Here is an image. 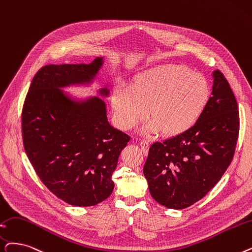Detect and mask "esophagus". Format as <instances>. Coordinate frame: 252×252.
Masks as SVG:
<instances>
[{"label":"esophagus","instance_id":"obj_1","mask_svg":"<svg viewBox=\"0 0 252 252\" xmlns=\"http://www.w3.org/2000/svg\"><path fill=\"white\" fill-rule=\"evenodd\" d=\"M140 147H141L142 151H143L144 153H147L148 148H149V142L146 141V140H141V142H140Z\"/></svg>","mask_w":252,"mask_h":252}]
</instances>
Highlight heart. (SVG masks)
<instances>
[{
    "label": "heart",
    "mask_w": 252,
    "mask_h": 252,
    "mask_svg": "<svg viewBox=\"0 0 252 252\" xmlns=\"http://www.w3.org/2000/svg\"><path fill=\"white\" fill-rule=\"evenodd\" d=\"M210 96V85L202 74L187 65L167 63L140 73L132 86H116L111 104L123 129L136 126L149 112L153 118L143 128L145 134L163 129L168 136H179L199 123Z\"/></svg>",
    "instance_id": "1"
}]
</instances>
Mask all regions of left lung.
I'll list each match as a JSON object with an SVG mask.
<instances>
[{
  "instance_id": "obj_1",
  "label": "left lung",
  "mask_w": 252,
  "mask_h": 252,
  "mask_svg": "<svg viewBox=\"0 0 252 252\" xmlns=\"http://www.w3.org/2000/svg\"><path fill=\"white\" fill-rule=\"evenodd\" d=\"M212 96L189 132L155 142L143 168L151 196L170 209H184L209 192L231 163L239 136L237 100L220 71Z\"/></svg>"
}]
</instances>
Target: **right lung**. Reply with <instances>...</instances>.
I'll use <instances>...</instances> for the list:
<instances>
[{
    "label": "right lung",
    "mask_w": 252,
    "mask_h": 252,
    "mask_svg": "<svg viewBox=\"0 0 252 252\" xmlns=\"http://www.w3.org/2000/svg\"><path fill=\"white\" fill-rule=\"evenodd\" d=\"M104 60L48 64L34 76L21 114L27 156L45 187L73 206H94L114 189L112 174L129 136L108 123L99 96L74 100L63 90L90 84ZM108 96L107 87L99 90Z\"/></svg>",
    "instance_id": "right-lung-1"
}]
</instances>
